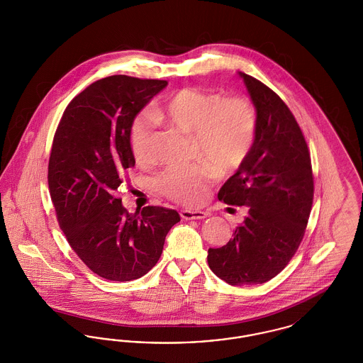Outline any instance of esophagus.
I'll return each mask as SVG.
<instances>
[{
  "label": "esophagus",
  "instance_id": "obj_1",
  "mask_svg": "<svg viewBox=\"0 0 363 363\" xmlns=\"http://www.w3.org/2000/svg\"><path fill=\"white\" fill-rule=\"evenodd\" d=\"M207 212L203 211H181V218L185 220H194V219H206L207 218Z\"/></svg>",
  "mask_w": 363,
  "mask_h": 363
}]
</instances>
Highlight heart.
Returning <instances> with one entry per match:
<instances>
[{
	"label": "heart",
	"instance_id": "heart-1",
	"mask_svg": "<svg viewBox=\"0 0 363 363\" xmlns=\"http://www.w3.org/2000/svg\"><path fill=\"white\" fill-rule=\"evenodd\" d=\"M152 114L157 121L191 135V157L203 160L169 167L156 177V189L184 206L201 204L218 174L238 172L257 132V114L247 98L223 96L212 89H178L164 96ZM152 138L154 118L140 113L129 128L130 154L140 164L152 157Z\"/></svg>",
	"mask_w": 363,
	"mask_h": 363
}]
</instances>
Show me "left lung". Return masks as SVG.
<instances>
[{
    "mask_svg": "<svg viewBox=\"0 0 363 363\" xmlns=\"http://www.w3.org/2000/svg\"><path fill=\"white\" fill-rule=\"evenodd\" d=\"M240 74L257 110V132L246 162L218 199L247 207V216L233 240L208 249V265L231 286H255L277 277L296 253L311 216L314 179L306 140L287 104L257 79Z\"/></svg>",
    "mask_w": 363,
    "mask_h": 363,
    "instance_id": "left-lung-1",
    "label": "left lung"
}]
</instances>
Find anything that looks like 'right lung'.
Listing matches in <instances>:
<instances>
[{
  "label": "right lung",
  "instance_id": "obj_1",
  "mask_svg": "<svg viewBox=\"0 0 363 363\" xmlns=\"http://www.w3.org/2000/svg\"><path fill=\"white\" fill-rule=\"evenodd\" d=\"M166 80L114 74L86 86L67 106L52 138L49 190L60 228L86 267L107 280L129 281L155 267L174 209L129 213L117 190L135 166L129 128Z\"/></svg>",
  "mask_w": 363,
  "mask_h": 363
}]
</instances>
